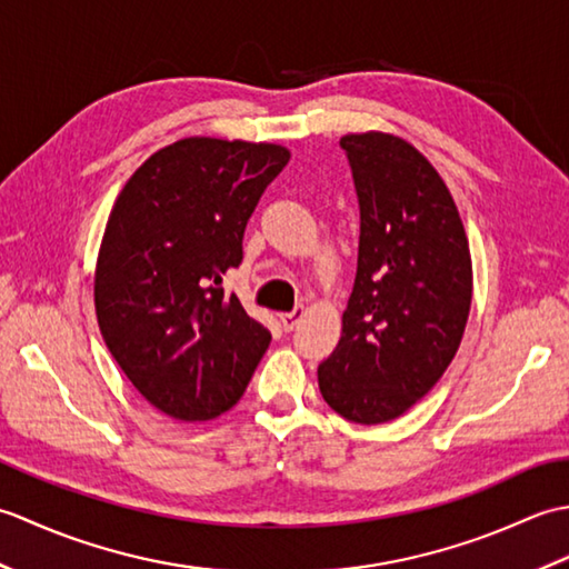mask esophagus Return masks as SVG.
<instances>
[{"instance_id": "34e87169", "label": "esophagus", "mask_w": 569, "mask_h": 569, "mask_svg": "<svg viewBox=\"0 0 569 569\" xmlns=\"http://www.w3.org/2000/svg\"><path fill=\"white\" fill-rule=\"evenodd\" d=\"M300 318H303V308H296L291 312H281V316H278V320H281V325H283V330H293L300 322Z\"/></svg>"}]
</instances>
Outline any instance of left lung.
<instances>
[{
    "label": "left lung",
    "mask_w": 569,
    "mask_h": 569,
    "mask_svg": "<svg viewBox=\"0 0 569 569\" xmlns=\"http://www.w3.org/2000/svg\"><path fill=\"white\" fill-rule=\"evenodd\" d=\"M340 147L359 200V257L318 383L335 413L379 426L450 367L469 318L471 257L450 190L416 147L381 131L347 134Z\"/></svg>",
    "instance_id": "obj_1"
}]
</instances>
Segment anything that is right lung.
Instances as JSON below:
<instances>
[{
	"label": "right lung",
	"instance_id": "right-lung-1",
	"mask_svg": "<svg viewBox=\"0 0 569 569\" xmlns=\"http://www.w3.org/2000/svg\"><path fill=\"white\" fill-rule=\"evenodd\" d=\"M291 153L276 143L180 139L127 180L94 269V310L117 365L183 422L232 408L271 332L224 296L263 190Z\"/></svg>",
	"mask_w": 569,
	"mask_h": 569
}]
</instances>
